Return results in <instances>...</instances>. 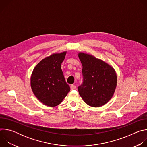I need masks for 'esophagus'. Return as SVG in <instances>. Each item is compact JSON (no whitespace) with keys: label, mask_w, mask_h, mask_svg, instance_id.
Returning a JSON list of instances; mask_svg holds the SVG:
<instances>
[{"label":"esophagus","mask_w":147,"mask_h":147,"mask_svg":"<svg viewBox=\"0 0 147 147\" xmlns=\"http://www.w3.org/2000/svg\"><path fill=\"white\" fill-rule=\"evenodd\" d=\"M70 89H71V90H76V86H74V85H71V86H70Z\"/></svg>","instance_id":"1"}]
</instances>
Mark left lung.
<instances>
[{"label":"left lung","mask_w":147,"mask_h":147,"mask_svg":"<svg viewBox=\"0 0 147 147\" xmlns=\"http://www.w3.org/2000/svg\"><path fill=\"white\" fill-rule=\"evenodd\" d=\"M82 66L83 83L78 93L83 100L92 107L108 103L115 92L117 77L114 68L107 63L84 52L78 54Z\"/></svg>","instance_id":"8db88e82"}]
</instances>
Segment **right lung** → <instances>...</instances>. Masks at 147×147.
<instances>
[{"mask_svg":"<svg viewBox=\"0 0 147 147\" xmlns=\"http://www.w3.org/2000/svg\"><path fill=\"white\" fill-rule=\"evenodd\" d=\"M66 53L64 51L46 57L32 71L30 78L32 91L36 98L48 107L58 105L70 91L61 69Z\"/></svg>","mask_w":147,"mask_h":147,"instance_id":"add662e5","label":"right lung"}]
</instances>
